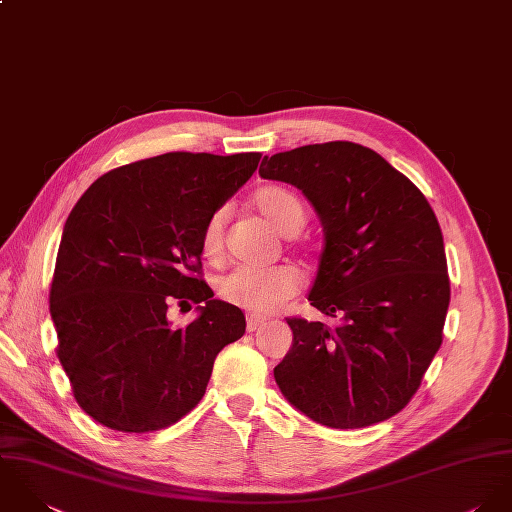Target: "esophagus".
<instances>
[{
    "label": "esophagus",
    "mask_w": 512,
    "mask_h": 512,
    "mask_svg": "<svg viewBox=\"0 0 512 512\" xmlns=\"http://www.w3.org/2000/svg\"><path fill=\"white\" fill-rule=\"evenodd\" d=\"M265 322H267V318L261 316V314H247V330H249V332H255V330L261 328Z\"/></svg>",
    "instance_id": "obj_1"
}]
</instances>
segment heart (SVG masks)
Returning <instances> with one entry per match:
<instances>
[{
  "label": "heart",
  "mask_w": 512,
  "mask_h": 512,
  "mask_svg": "<svg viewBox=\"0 0 512 512\" xmlns=\"http://www.w3.org/2000/svg\"><path fill=\"white\" fill-rule=\"evenodd\" d=\"M253 205L283 233L295 235L307 223V207L303 200L285 186H263L255 192ZM225 211H213L202 231V253L215 263L223 255ZM303 287L297 267L283 263L267 269L239 267L217 281V295L233 307L249 310L251 314L271 312L285 301L293 299Z\"/></svg>",
  "instance_id": "b5f03b06"
}]
</instances>
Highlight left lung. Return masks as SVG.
Returning <instances> with one entry per match:
<instances>
[{
  "instance_id": "8db88e82",
  "label": "left lung",
  "mask_w": 512,
  "mask_h": 512,
  "mask_svg": "<svg viewBox=\"0 0 512 512\" xmlns=\"http://www.w3.org/2000/svg\"><path fill=\"white\" fill-rule=\"evenodd\" d=\"M259 174L297 186L318 211L324 249L308 301L334 320L287 318L281 392L334 429L396 415L441 346L451 299L431 205L378 152L346 140L265 156Z\"/></svg>"
}]
</instances>
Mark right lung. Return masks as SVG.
I'll use <instances>...</instances> for the list:
<instances>
[{
  "label": "right lung",
  "mask_w": 512,
  "mask_h": 512,
  "mask_svg": "<svg viewBox=\"0 0 512 512\" xmlns=\"http://www.w3.org/2000/svg\"><path fill=\"white\" fill-rule=\"evenodd\" d=\"M259 152H168L101 176L63 227L49 310L77 404L122 433H152L200 404L223 346L245 316L213 301L202 231L257 170ZM205 303L169 326L171 301ZM190 307V305H188Z\"/></svg>",
  "instance_id": "right-lung-1"
}]
</instances>
